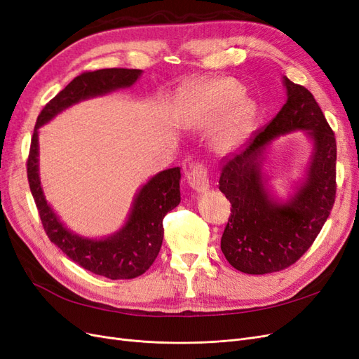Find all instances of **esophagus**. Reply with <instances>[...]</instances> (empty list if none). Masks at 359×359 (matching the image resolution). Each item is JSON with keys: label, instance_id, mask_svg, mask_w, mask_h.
I'll return each mask as SVG.
<instances>
[{"label": "esophagus", "instance_id": "1", "mask_svg": "<svg viewBox=\"0 0 359 359\" xmlns=\"http://www.w3.org/2000/svg\"><path fill=\"white\" fill-rule=\"evenodd\" d=\"M189 184L193 190L196 191H205L210 189V175L208 169H206L202 163H196L189 172Z\"/></svg>", "mask_w": 359, "mask_h": 359}]
</instances>
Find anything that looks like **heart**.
Masks as SVG:
<instances>
[{
	"label": "heart",
	"mask_w": 359,
	"mask_h": 359,
	"mask_svg": "<svg viewBox=\"0 0 359 359\" xmlns=\"http://www.w3.org/2000/svg\"><path fill=\"white\" fill-rule=\"evenodd\" d=\"M241 86L231 79H219L201 83L189 95L187 121L198 128H210L241 99ZM255 107L248 100H241L231 116L217 128L214 147L219 151L235 148L245 137Z\"/></svg>",
	"instance_id": "heart-1"
}]
</instances>
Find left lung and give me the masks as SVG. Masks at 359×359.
Returning <instances> with one entry per match:
<instances>
[{"label": "left lung", "mask_w": 359, "mask_h": 359, "mask_svg": "<svg viewBox=\"0 0 359 359\" xmlns=\"http://www.w3.org/2000/svg\"><path fill=\"white\" fill-rule=\"evenodd\" d=\"M287 100L247 144L224 160L219 189L232 208L222 252L235 269L269 274L295 264L316 240L335 201V136L313 94L283 78ZM302 129L313 154L299 190L286 203L269 196L262 175L263 151L278 135Z\"/></svg>", "instance_id": "1"}]
</instances>
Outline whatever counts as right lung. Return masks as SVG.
Masks as SVG:
<instances>
[{
    "label": "right lung",
    "instance_id": "obj_1",
    "mask_svg": "<svg viewBox=\"0 0 359 359\" xmlns=\"http://www.w3.org/2000/svg\"><path fill=\"white\" fill-rule=\"evenodd\" d=\"M140 74L142 70L137 69H102L76 76L37 116L27 161L29 189L49 240L73 262L111 280L139 277L153 265L163 243V219L181 202V170L166 169L151 178L137 191L128 219L118 232L102 240L83 238L61 223L43 193L39 177V127L82 100L128 88Z\"/></svg>",
    "mask_w": 359,
    "mask_h": 359
}]
</instances>
